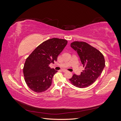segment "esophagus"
I'll use <instances>...</instances> for the list:
<instances>
[{
	"label": "esophagus",
	"mask_w": 121,
	"mask_h": 121,
	"mask_svg": "<svg viewBox=\"0 0 121 121\" xmlns=\"http://www.w3.org/2000/svg\"><path fill=\"white\" fill-rule=\"evenodd\" d=\"M62 71L64 72H67V71L65 70V69H62Z\"/></svg>",
	"instance_id": "34e87169"
}]
</instances>
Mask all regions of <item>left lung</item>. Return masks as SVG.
I'll list each match as a JSON object with an SVG mask.
<instances>
[{
    "label": "left lung",
    "instance_id": "left-lung-1",
    "mask_svg": "<svg viewBox=\"0 0 121 121\" xmlns=\"http://www.w3.org/2000/svg\"><path fill=\"white\" fill-rule=\"evenodd\" d=\"M71 47L77 52L84 69L79 76L73 75L69 80L77 87H87L101 75L105 67L104 56L98 50L85 42L74 41Z\"/></svg>",
    "mask_w": 121,
    "mask_h": 121
}]
</instances>
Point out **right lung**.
<instances>
[{
  "label": "right lung",
  "mask_w": 121,
  "mask_h": 121,
  "mask_svg": "<svg viewBox=\"0 0 121 121\" xmlns=\"http://www.w3.org/2000/svg\"><path fill=\"white\" fill-rule=\"evenodd\" d=\"M66 40L53 38L36 47L25 63L23 73L27 85L34 92H42L52 84L53 76L57 72L49 67L67 44Z\"/></svg>",
  "instance_id": "obj_1"
}]
</instances>
